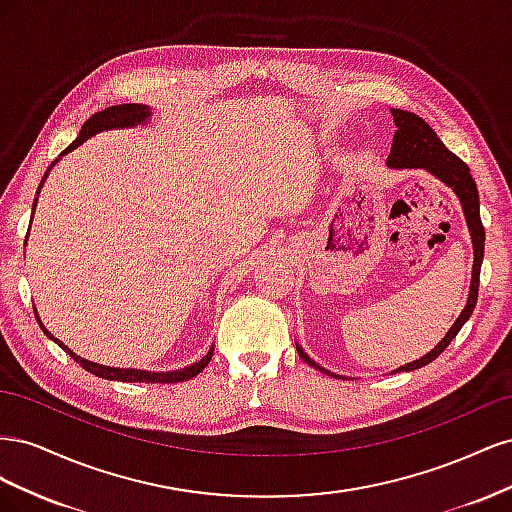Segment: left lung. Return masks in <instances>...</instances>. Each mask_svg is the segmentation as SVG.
Returning <instances> with one entry per match:
<instances>
[{
  "instance_id": "left-lung-1",
  "label": "left lung",
  "mask_w": 512,
  "mask_h": 512,
  "mask_svg": "<svg viewBox=\"0 0 512 512\" xmlns=\"http://www.w3.org/2000/svg\"><path fill=\"white\" fill-rule=\"evenodd\" d=\"M391 115L395 119L397 130H395V136H393V147H391L389 160H386V164H389L391 168H425L427 173L436 175L442 183L448 185V188H453V192L461 200L463 213H466L470 237H472V245H474L472 284H470V294H468L466 307H463V312L459 314V318L455 320L453 327L448 329V333L444 335L442 342L431 352L421 356V359H416L408 365H401L399 369H395L399 374V371H412V369L429 365L431 361H436L438 356L446 350V346L457 337V333L461 331L463 324H466L468 318L472 316L476 301H478L480 265H483V254H485V228H483V222H480L478 190H476V183L470 175L468 164L459 160L453 151H448L444 147V143L440 141L438 134L431 130V126L423 117H418V115L408 113V111H401V108H391ZM297 352L307 365H312L314 369H320L322 374L333 376V378H342V376L333 374V371L324 369L318 363H314L303 352V348L299 344H297Z\"/></svg>"
}]
</instances>
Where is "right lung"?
<instances>
[{"label": "right lung", "instance_id": "1", "mask_svg": "<svg viewBox=\"0 0 512 512\" xmlns=\"http://www.w3.org/2000/svg\"><path fill=\"white\" fill-rule=\"evenodd\" d=\"M149 115H151V111H149V108H147L145 104H117V106H108V108H104V111H100V113H96V115H91V117L83 123V128H81L79 136H76V141H74L70 147H66L64 151H61V156H66V153H70L72 149H76L79 145H83V143L87 141V138H91V136L98 134V132H102V130L145 126V121L149 119ZM55 162H57V160H55ZM55 162H53V164H55ZM53 164L49 166V170L53 168ZM49 170H46V175H49ZM46 175L42 177V183H44ZM42 183H40V188H42ZM36 203H38V198L34 200V209H36ZM34 314H36V320H38V324H40V329L46 333V337H51L53 342H55L61 350H66L76 363H79L85 371H89V374H94V376L104 378V380H117V382H160V384H175V382L192 380L194 376H198L200 371H203V369L209 365L211 356H213V350H209V352H207V354L203 356V359H200L198 363H194V365H190V367L177 369V371H145V369H119V367H106V365H100V363H91V361H87V359H81L79 354H74L68 346L61 344L59 339H55L49 331L44 329V324L40 322V316H38L36 309H34Z\"/></svg>", "mask_w": 512, "mask_h": 512}]
</instances>
